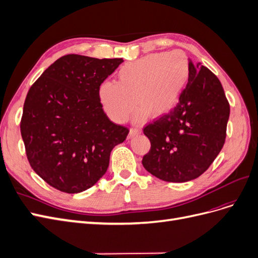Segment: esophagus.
<instances>
[{"label":"esophagus","mask_w":258,"mask_h":258,"mask_svg":"<svg viewBox=\"0 0 258 258\" xmlns=\"http://www.w3.org/2000/svg\"><path fill=\"white\" fill-rule=\"evenodd\" d=\"M138 134H140V129H138V128H131L130 132H129V137H134V136H136Z\"/></svg>","instance_id":"1"}]
</instances>
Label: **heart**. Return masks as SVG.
Returning a JSON list of instances; mask_svg holds the SVG:
<instances>
[{
  "label": "heart",
  "mask_w": 258,
  "mask_h": 258,
  "mask_svg": "<svg viewBox=\"0 0 258 258\" xmlns=\"http://www.w3.org/2000/svg\"><path fill=\"white\" fill-rule=\"evenodd\" d=\"M188 79L189 61L183 51L152 53L121 67L118 82L101 85L100 100L116 122L126 121L138 101L141 107L135 119L142 121L148 113L157 117L173 110Z\"/></svg>",
  "instance_id": "obj_1"
}]
</instances>
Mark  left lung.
<instances>
[{
    "instance_id": "8db88e82",
    "label": "left lung",
    "mask_w": 258,
    "mask_h": 258,
    "mask_svg": "<svg viewBox=\"0 0 258 258\" xmlns=\"http://www.w3.org/2000/svg\"><path fill=\"white\" fill-rule=\"evenodd\" d=\"M230 106L210 70L189 61V79L173 110L143 128L151 150L143 167L162 181L183 183L206 172L224 146Z\"/></svg>"
}]
</instances>
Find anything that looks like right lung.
<instances>
[{
  "label": "right lung",
  "mask_w": 258,
  "mask_h": 258,
  "mask_svg": "<svg viewBox=\"0 0 258 258\" xmlns=\"http://www.w3.org/2000/svg\"><path fill=\"white\" fill-rule=\"evenodd\" d=\"M123 60L67 54L31 86L20 121L30 166L60 191L77 194L102 177L129 129L108 119L100 86Z\"/></svg>",
  "instance_id": "1"
}]
</instances>
